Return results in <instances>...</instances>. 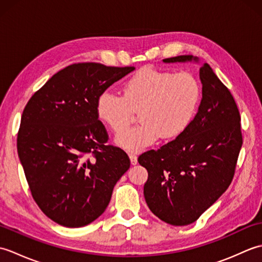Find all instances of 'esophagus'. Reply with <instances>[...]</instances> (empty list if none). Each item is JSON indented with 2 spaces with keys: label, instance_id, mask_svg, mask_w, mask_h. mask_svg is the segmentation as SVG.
Returning a JSON list of instances; mask_svg holds the SVG:
<instances>
[{
  "label": "esophagus",
  "instance_id": "esophagus-1",
  "mask_svg": "<svg viewBox=\"0 0 262 262\" xmlns=\"http://www.w3.org/2000/svg\"><path fill=\"white\" fill-rule=\"evenodd\" d=\"M129 159H130V163L133 165L137 164V155L135 153H129Z\"/></svg>",
  "mask_w": 262,
  "mask_h": 262
}]
</instances>
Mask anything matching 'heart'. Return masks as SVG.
<instances>
[{"instance_id": "obj_1", "label": "heart", "mask_w": 262, "mask_h": 262, "mask_svg": "<svg viewBox=\"0 0 262 262\" xmlns=\"http://www.w3.org/2000/svg\"><path fill=\"white\" fill-rule=\"evenodd\" d=\"M202 99V86L188 72L172 73L151 68L138 71L122 88V97L103 91L97 99L98 118L120 134L140 111L142 124L117 137L128 151H142L159 138L172 140L191 124Z\"/></svg>"}]
</instances>
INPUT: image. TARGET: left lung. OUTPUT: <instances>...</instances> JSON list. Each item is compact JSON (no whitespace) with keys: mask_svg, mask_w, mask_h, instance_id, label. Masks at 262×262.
Masks as SVG:
<instances>
[{"mask_svg":"<svg viewBox=\"0 0 262 262\" xmlns=\"http://www.w3.org/2000/svg\"><path fill=\"white\" fill-rule=\"evenodd\" d=\"M196 60L192 55L165 63ZM203 99L191 124L158 149L144 152L138 163L147 170L144 197L152 213L171 225L193 223L233 180L243 143L241 116L234 98L210 66L199 70Z\"/></svg>","mask_w":262,"mask_h":262,"instance_id":"8db88e82","label":"left lung"}]
</instances>
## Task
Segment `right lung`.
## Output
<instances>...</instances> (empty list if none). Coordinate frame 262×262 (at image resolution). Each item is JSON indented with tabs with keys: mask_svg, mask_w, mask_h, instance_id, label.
Instances as JSON below:
<instances>
[{
	"mask_svg": "<svg viewBox=\"0 0 262 262\" xmlns=\"http://www.w3.org/2000/svg\"><path fill=\"white\" fill-rule=\"evenodd\" d=\"M134 66L75 63L33 93L22 113L16 147L38 207L55 223L81 227L107 208L129 169L97 115V99Z\"/></svg>",
	"mask_w": 262,
	"mask_h": 262,
	"instance_id": "right-lung-1",
	"label": "right lung"
}]
</instances>
